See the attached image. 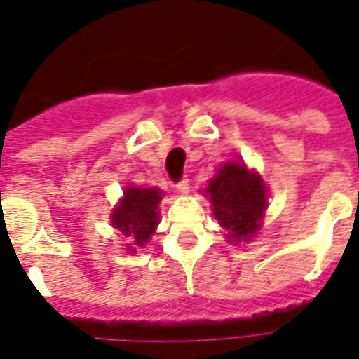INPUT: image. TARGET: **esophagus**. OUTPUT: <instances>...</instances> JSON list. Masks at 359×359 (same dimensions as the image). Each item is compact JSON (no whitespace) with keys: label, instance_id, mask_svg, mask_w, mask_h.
Masks as SVG:
<instances>
[{"label":"esophagus","instance_id":"34e87169","mask_svg":"<svg viewBox=\"0 0 359 359\" xmlns=\"http://www.w3.org/2000/svg\"><path fill=\"white\" fill-rule=\"evenodd\" d=\"M175 188H177V191H179V194H188V191H189V180L188 179L179 180V182L175 184Z\"/></svg>","mask_w":359,"mask_h":359}]
</instances>
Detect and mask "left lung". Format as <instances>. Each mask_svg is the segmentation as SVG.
<instances>
[{
    "label": "left lung",
    "instance_id": "8db88e82",
    "mask_svg": "<svg viewBox=\"0 0 359 359\" xmlns=\"http://www.w3.org/2000/svg\"><path fill=\"white\" fill-rule=\"evenodd\" d=\"M206 195L230 243L248 241L257 233L268 206V189L261 175L250 171L245 162H224L208 182Z\"/></svg>",
    "mask_w": 359,
    "mask_h": 359
}]
</instances>
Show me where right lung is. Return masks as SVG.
I'll return each mask as SVG.
<instances>
[{
  "instance_id": "obj_1",
  "label": "right lung",
  "mask_w": 359,
  "mask_h": 359,
  "mask_svg": "<svg viewBox=\"0 0 359 359\" xmlns=\"http://www.w3.org/2000/svg\"><path fill=\"white\" fill-rule=\"evenodd\" d=\"M161 201L162 191L156 188L129 186L123 189V197L111 213V224L129 241V252H137L138 246L149 243L161 221Z\"/></svg>"
}]
</instances>
